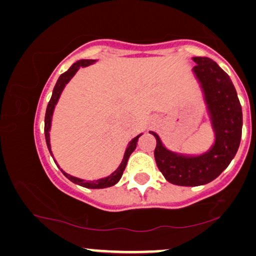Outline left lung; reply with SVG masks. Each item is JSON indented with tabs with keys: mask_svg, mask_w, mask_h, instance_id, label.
I'll return each instance as SVG.
<instances>
[{
	"mask_svg": "<svg viewBox=\"0 0 256 256\" xmlns=\"http://www.w3.org/2000/svg\"><path fill=\"white\" fill-rule=\"evenodd\" d=\"M194 67L203 89L205 103L214 131V144L200 156H188L166 148L156 132V166L168 182L196 186L214 181L228 167L239 148L242 131V110L231 78L214 60L195 56Z\"/></svg>",
	"mask_w": 256,
	"mask_h": 256,
	"instance_id": "8db88e82",
	"label": "left lung"
}]
</instances>
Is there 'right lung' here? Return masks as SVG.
<instances>
[{
  "label": "right lung",
  "mask_w": 256,
  "mask_h": 256,
  "mask_svg": "<svg viewBox=\"0 0 256 256\" xmlns=\"http://www.w3.org/2000/svg\"><path fill=\"white\" fill-rule=\"evenodd\" d=\"M96 60H80L78 61V62L73 64L70 66V70L67 72H64V74H61L59 78H58L56 84L54 86V89H53V92H52V97L51 100H50V102L48 104V109H46V114H45V139H46V144H48V150L50 153H51V156L53 158V154H52V150H51V144H50V130H51V122H52V114H53V111H54V106L58 102V100H59V97L61 95V92H62L64 86H66L68 82L74 76L75 73L78 70V68L81 67H87L89 64H92L95 62ZM142 134L136 136V138H133L131 142H130L128 146L126 147V150H125L124 153V158H123V161H122V164H120V167H118L116 170H114L112 174L110 176H108V178H100V180H96V181H84V180H81V178H74V176H72L70 174H67V172H64L62 169H60L61 172H62V174L66 176L68 180H70L72 182L76 183V184L81 186H84V188H89V189H102V188H108V186H114L116 183L120 181L122 175H123V172L125 167H126V164H128V160L130 156H131V153L133 150H136V142H138V138ZM53 160H54V158H53ZM54 162L56 164V161L54 160ZM60 168V167H59Z\"/></svg>",
  "instance_id": "add662e5"
}]
</instances>
